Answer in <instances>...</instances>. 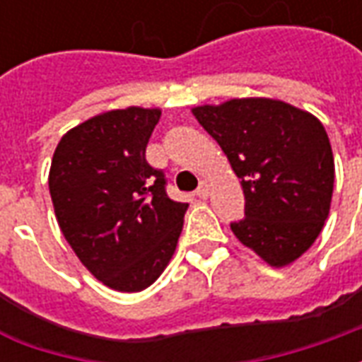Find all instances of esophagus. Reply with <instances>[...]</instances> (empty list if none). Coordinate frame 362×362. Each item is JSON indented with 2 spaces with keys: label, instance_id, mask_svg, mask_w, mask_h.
Here are the masks:
<instances>
[{
  "label": "esophagus",
  "instance_id": "34e87169",
  "mask_svg": "<svg viewBox=\"0 0 362 362\" xmlns=\"http://www.w3.org/2000/svg\"><path fill=\"white\" fill-rule=\"evenodd\" d=\"M209 189H211V186H209V182L202 180V182H199V188L196 189V196L202 197V199H205V197L209 196Z\"/></svg>",
  "mask_w": 362,
  "mask_h": 362
}]
</instances>
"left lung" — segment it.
Wrapping results in <instances>:
<instances>
[{"label":"left lung","instance_id":"8db88e82","mask_svg":"<svg viewBox=\"0 0 362 362\" xmlns=\"http://www.w3.org/2000/svg\"><path fill=\"white\" fill-rule=\"evenodd\" d=\"M225 151L244 192L235 236L273 267L318 238L334 194V153L322 122L273 98H233L192 108Z\"/></svg>","mask_w":362,"mask_h":362}]
</instances>
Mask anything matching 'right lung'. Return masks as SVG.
Segmentation results:
<instances>
[{
	"mask_svg": "<svg viewBox=\"0 0 362 362\" xmlns=\"http://www.w3.org/2000/svg\"><path fill=\"white\" fill-rule=\"evenodd\" d=\"M158 108L110 110L69 129L50 166L56 219L77 258L106 287L137 293L173 258L188 204L166 196L145 149Z\"/></svg>",
	"mask_w": 362,
	"mask_h": 362,
	"instance_id": "obj_1",
	"label": "right lung"
}]
</instances>
